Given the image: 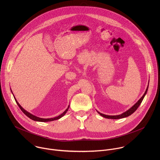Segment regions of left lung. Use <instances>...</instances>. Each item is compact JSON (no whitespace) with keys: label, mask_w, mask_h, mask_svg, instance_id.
Returning <instances> with one entry per match:
<instances>
[{"label":"left lung","mask_w":160,"mask_h":160,"mask_svg":"<svg viewBox=\"0 0 160 160\" xmlns=\"http://www.w3.org/2000/svg\"><path fill=\"white\" fill-rule=\"evenodd\" d=\"M148 87H149V83H148V85L147 87V88L146 90V92H144V94H143V96H142V98L137 102L133 106H132V107H131L130 109H128L127 111H126L125 112H123L122 114H120V115H104V114H102V113H101L99 112V111H98L97 110V112L100 115H101L102 117L106 118H108V119H120V118H126L130 115H131L132 113H133L137 109H138L139 108V106H140L141 103L142 102L144 96H146L147 92H148Z\"/></svg>","instance_id":"8db88e82"}]
</instances>
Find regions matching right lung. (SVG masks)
Segmentation results:
<instances>
[{
    "label": "right lung",
    "instance_id": "add662e5",
    "mask_svg": "<svg viewBox=\"0 0 160 160\" xmlns=\"http://www.w3.org/2000/svg\"><path fill=\"white\" fill-rule=\"evenodd\" d=\"M11 92H12V94H13V93H12V90H11ZM13 96H14V99H15V101H16V103H17V104H18V106L19 107V108L21 109V111L24 112V114L25 115H26L28 118H30V119H32V120H34V121H36V122H51V121H54V120H58V119H59V118H61V117H62L66 113V112L68 111V109H69V108H70V105L68 106V108H67V109L62 113V114H61L60 115H59L58 117H54V118H39V117H36V116H35V115H32V114H31L30 112H28V111H27L24 108H22V107H21V106L18 103V102L17 101V100H16V99L15 98V97H14V94H13Z\"/></svg>",
    "mask_w": 160,
    "mask_h": 160
}]
</instances>
